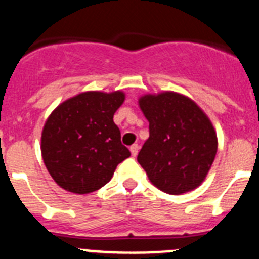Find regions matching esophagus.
Wrapping results in <instances>:
<instances>
[{"mask_svg": "<svg viewBox=\"0 0 259 259\" xmlns=\"http://www.w3.org/2000/svg\"><path fill=\"white\" fill-rule=\"evenodd\" d=\"M138 150H139V146L137 143H134L133 146H130V152H132V156L136 157L137 154H138Z\"/></svg>", "mask_w": 259, "mask_h": 259, "instance_id": "34e87169", "label": "esophagus"}]
</instances>
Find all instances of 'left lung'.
Here are the masks:
<instances>
[{
  "label": "left lung",
  "instance_id": "left-lung-1",
  "mask_svg": "<svg viewBox=\"0 0 259 259\" xmlns=\"http://www.w3.org/2000/svg\"><path fill=\"white\" fill-rule=\"evenodd\" d=\"M138 105L150 122V137L137 157L148 180L172 195L197 189L218 151L217 130L207 114L175 91L145 94Z\"/></svg>",
  "mask_w": 259,
  "mask_h": 259
}]
</instances>
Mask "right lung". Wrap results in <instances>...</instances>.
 <instances>
[{
    "label": "right lung",
    "mask_w": 259,
    "mask_h": 259,
    "mask_svg": "<svg viewBox=\"0 0 259 259\" xmlns=\"http://www.w3.org/2000/svg\"><path fill=\"white\" fill-rule=\"evenodd\" d=\"M125 92L84 91L53 109L41 132V156L52 179L74 194L92 193L109 183L130 156L113 122Z\"/></svg>",
    "instance_id": "1"
}]
</instances>
